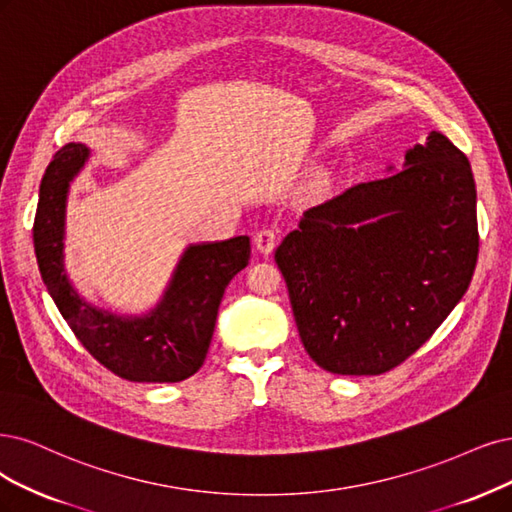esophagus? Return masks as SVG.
I'll return each instance as SVG.
<instances>
[{
	"instance_id": "34e87169",
	"label": "esophagus",
	"mask_w": 512,
	"mask_h": 512,
	"mask_svg": "<svg viewBox=\"0 0 512 512\" xmlns=\"http://www.w3.org/2000/svg\"><path fill=\"white\" fill-rule=\"evenodd\" d=\"M278 238H280V234H278L276 227H263V230H259V232L255 234L253 244H255V249H257L259 253L270 255V253L274 251V246L278 244Z\"/></svg>"
}]
</instances>
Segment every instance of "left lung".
<instances>
[{
	"instance_id": "left-lung-1",
	"label": "left lung",
	"mask_w": 512,
	"mask_h": 512,
	"mask_svg": "<svg viewBox=\"0 0 512 512\" xmlns=\"http://www.w3.org/2000/svg\"><path fill=\"white\" fill-rule=\"evenodd\" d=\"M403 166L310 208L274 253L301 342L325 371L401 365L472 280L479 230L468 158L432 130Z\"/></svg>"
}]
</instances>
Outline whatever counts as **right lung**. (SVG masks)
<instances>
[{
  "mask_svg": "<svg viewBox=\"0 0 512 512\" xmlns=\"http://www.w3.org/2000/svg\"><path fill=\"white\" fill-rule=\"evenodd\" d=\"M90 156L67 143L48 164L33 223V246L44 285L69 329L92 358L128 382H181L194 375L211 346L225 287L249 266L251 240L187 246L160 304L147 316L126 318L92 308L71 287L63 263L65 206L73 177Z\"/></svg>",
  "mask_w": 512,
  "mask_h": 512,
  "instance_id": "obj_1",
  "label": "right lung"
}]
</instances>
